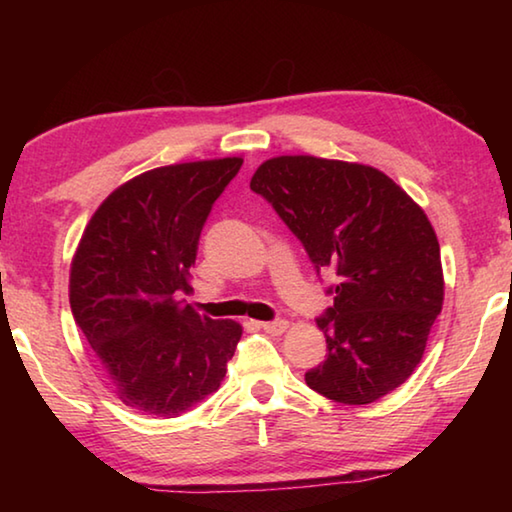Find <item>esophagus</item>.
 I'll use <instances>...</instances> for the list:
<instances>
[{
	"label": "esophagus",
	"mask_w": 512,
	"mask_h": 512,
	"mask_svg": "<svg viewBox=\"0 0 512 512\" xmlns=\"http://www.w3.org/2000/svg\"><path fill=\"white\" fill-rule=\"evenodd\" d=\"M262 329L266 334H273V336H280L289 329L287 320H268V323H262Z\"/></svg>",
	"instance_id": "obj_1"
}]
</instances>
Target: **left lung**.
Masks as SVG:
<instances>
[{"label":"left lung","mask_w":512,"mask_h":512,"mask_svg":"<svg viewBox=\"0 0 512 512\" xmlns=\"http://www.w3.org/2000/svg\"><path fill=\"white\" fill-rule=\"evenodd\" d=\"M250 189L273 205L334 296L316 323L327 357L305 372L311 391L370 404L418 366L443 309L440 246L427 214L386 173L314 155L266 160Z\"/></svg>","instance_id":"obj_1"}]
</instances>
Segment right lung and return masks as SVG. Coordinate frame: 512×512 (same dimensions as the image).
<instances>
[{
	"instance_id": "1",
	"label": "right lung",
	"mask_w": 512,
	"mask_h": 512,
	"mask_svg": "<svg viewBox=\"0 0 512 512\" xmlns=\"http://www.w3.org/2000/svg\"><path fill=\"white\" fill-rule=\"evenodd\" d=\"M241 158L158 167L117 187L85 228L69 271L76 325L128 409L178 418L219 391L241 339L201 316L192 293L198 239Z\"/></svg>"
}]
</instances>
